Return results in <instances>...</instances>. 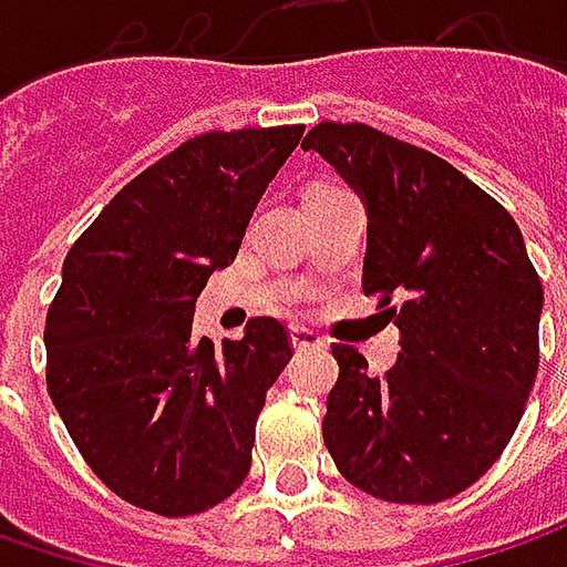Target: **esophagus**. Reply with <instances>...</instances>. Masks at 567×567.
Here are the masks:
<instances>
[{
	"label": "esophagus",
	"instance_id": "obj_1",
	"mask_svg": "<svg viewBox=\"0 0 567 567\" xmlns=\"http://www.w3.org/2000/svg\"><path fill=\"white\" fill-rule=\"evenodd\" d=\"M290 340H293L296 350H309V347H321V343H324L316 331H309V328H302V324H293V328H290Z\"/></svg>",
	"mask_w": 567,
	"mask_h": 567
}]
</instances>
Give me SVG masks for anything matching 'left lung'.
Wrapping results in <instances>:
<instances>
[{
    "mask_svg": "<svg viewBox=\"0 0 567 567\" xmlns=\"http://www.w3.org/2000/svg\"><path fill=\"white\" fill-rule=\"evenodd\" d=\"M302 147L362 198V293H379L401 331L381 379L357 347H331L324 445L375 498L445 502L502 457L534 388L543 284L524 236L461 169L372 125L318 122Z\"/></svg>",
    "mask_w": 567,
    "mask_h": 567,
    "instance_id": "1",
    "label": "left lung"
}]
</instances>
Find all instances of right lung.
Instances as JSON below:
<instances>
[{
	"label": "right lung",
	"instance_id": "add662e5",
	"mask_svg": "<svg viewBox=\"0 0 567 567\" xmlns=\"http://www.w3.org/2000/svg\"><path fill=\"white\" fill-rule=\"evenodd\" d=\"M299 138L302 125L188 138L122 188L62 261L43 328L47 391L87 467L135 508L207 512L249 473L290 334L251 318L243 340L214 347L192 334V316Z\"/></svg>",
	"mask_w": 567,
	"mask_h": 567
}]
</instances>
